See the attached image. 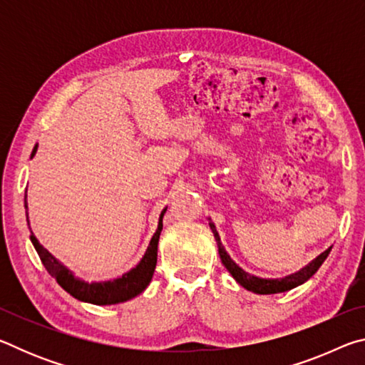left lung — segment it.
I'll use <instances>...</instances> for the list:
<instances>
[{
    "instance_id": "obj_1",
    "label": "left lung",
    "mask_w": 365,
    "mask_h": 365,
    "mask_svg": "<svg viewBox=\"0 0 365 365\" xmlns=\"http://www.w3.org/2000/svg\"><path fill=\"white\" fill-rule=\"evenodd\" d=\"M209 227H211L215 242H217L219 256H220L222 264L225 265V269L230 272V275L240 283V285L248 289V292H252L256 294L283 293V292H288V289H293L296 287L302 285V283L307 282L314 274H316L320 265L324 264L327 256H329L330 251H331V246H330L329 250H325L322 255H319L316 259H312V261L309 262L307 265H304V267H302L301 270L294 272V274H292V275L283 277V279H261V277L251 275L250 272L243 270L237 262L233 261L230 255H228V252L225 251L224 245H222L220 237L217 233V228H215L214 222L211 219H209Z\"/></svg>"
}]
</instances>
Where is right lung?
<instances>
[{"label":"right lung","instance_id":"obj_1","mask_svg":"<svg viewBox=\"0 0 365 365\" xmlns=\"http://www.w3.org/2000/svg\"><path fill=\"white\" fill-rule=\"evenodd\" d=\"M36 148H34L32 158L35 156ZM27 190H26V209H27ZM168 207L163 209V212L159 215L158 228L154 232L150 246L145 252V256L141 257V261L130 269L127 274H123L119 279L108 280V282H85L82 279H77L73 275V272L66 267L63 262H59L56 257H54L51 252L46 248H43L38 240H36L35 235H30V242L35 246L36 252L41 259L43 265H45L49 275L63 287L67 293L78 301L90 302V304H98V306H109V304H119V302L128 301L138 296L141 292H145V288L150 285L153 279L154 269H156L158 262V243H159V235L163 232V217ZM29 222V215H27ZM30 227V225H29Z\"/></svg>","mask_w":365,"mask_h":365}]
</instances>
